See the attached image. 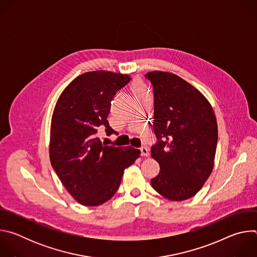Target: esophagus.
Returning a JSON list of instances; mask_svg holds the SVG:
<instances>
[{"instance_id": "esophagus-1", "label": "esophagus", "mask_w": 257, "mask_h": 257, "mask_svg": "<svg viewBox=\"0 0 257 257\" xmlns=\"http://www.w3.org/2000/svg\"><path fill=\"white\" fill-rule=\"evenodd\" d=\"M140 153H141L142 157H149L150 156L149 149L148 148H144V146H142V148L140 149Z\"/></svg>"}]
</instances>
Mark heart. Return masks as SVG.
Wrapping results in <instances>:
<instances>
[{"mask_svg":"<svg viewBox=\"0 0 257 257\" xmlns=\"http://www.w3.org/2000/svg\"><path fill=\"white\" fill-rule=\"evenodd\" d=\"M131 88H132V91L135 94V96H141L146 93V86L140 79L133 80V82L131 84Z\"/></svg>","mask_w":257,"mask_h":257,"instance_id":"b5f03b06","label":"heart"}]
</instances>
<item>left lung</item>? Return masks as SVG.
<instances>
[{"label":"left lung","instance_id":"1","mask_svg":"<svg viewBox=\"0 0 257 257\" xmlns=\"http://www.w3.org/2000/svg\"><path fill=\"white\" fill-rule=\"evenodd\" d=\"M154 86L152 157L161 170L151 183L173 201L194 196L208 179L214 163L217 124L205 96L190 83L168 72L145 74Z\"/></svg>","mask_w":257,"mask_h":257}]
</instances>
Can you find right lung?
Masks as SVG:
<instances>
[{"mask_svg": "<svg viewBox=\"0 0 257 257\" xmlns=\"http://www.w3.org/2000/svg\"><path fill=\"white\" fill-rule=\"evenodd\" d=\"M130 76L109 71L86 72L61 93L52 117L50 160L68 192L80 204L96 206L118 190L124 170L140 151L101 143L97 132L118 134L106 120L116 92Z\"/></svg>", "mask_w": 257, "mask_h": 257, "instance_id": "right-lung-1", "label": "right lung"}]
</instances>
